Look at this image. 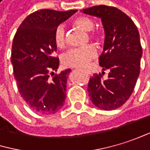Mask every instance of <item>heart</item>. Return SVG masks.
Returning a JSON list of instances; mask_svg holds the SVG:
<instances>
[{
    "mask_svg": "<svg viewBox=\"0 0 150 150\" xmlns=\"http://www.w3.org/2000/svg\"><path fill=\"white\" fill-rule=\"evenodd\" d=\"M74 23L86 31L93 30L94 22L85 16H81L74 20ZM94 37V34L92 35ZM53 41L58 47H63L66 44V29L63 23L59 24L53 32ZM98 56V49L93 45L83 47L71 48L62 57V62L67 67H87L91 62Z\"/></svg>",
    "mask_w": 150,
    "mask_h": 150,
    "instance_id": "obj_1",
    "label": "heart"
}]
</instances>
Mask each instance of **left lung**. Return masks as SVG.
I'll use <instances>...</instances> for the list:
<instances>
[{
  "label": "left lung",
  "mask_w": 150,
  "mask_h": 150,
  "mask_svg": "<svg viewBox=\"0 0 150 150\" xmlns=\"http://www.w3.org/2000/svg\"><path fill=\"white\" fill-rule=\"evenodd\" d=\"M82 11L101 18L105 37L99 65L104 71L110 70L107 80L102 79L101 74L90 79L89 96L102 110L117 109L130 98L140 74L142 48L138 29L128 16L114 7L99 5Z\"/></svg>",
  "instance_id": "obj_1"
}]
</instances>
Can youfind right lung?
<instances>
[{"mask_svg":"<svg viewBox=\"0 0 150 150\" xmlns=\"http://www.w3.org/2000/svg\"><path fill=\"white\" fill-rule=\"evenodd\" d=\"M77 10L40 9L29 15L20 24L12 43L11 63L17 89L26 104L38 113L52 114L63 105L67 79L71 69L57 71L54 57L55 28ZM53 77L50 78V74Z\"/></svg>","mask_w":150,"mask_h":150,"instance_id":"add662e5","label":"right lung"}]
</instances>
